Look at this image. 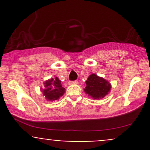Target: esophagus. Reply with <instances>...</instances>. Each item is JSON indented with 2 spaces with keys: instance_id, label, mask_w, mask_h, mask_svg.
Returning <instances> with one entry per match:
<instances>
[{
  "instance_id": "1",
  "label": "esophagus",
  "mask_w": 150,
  "mask_h": 150,
  "mask_svg": "<svg viewBox=\"0 0 150 150\" xmlns=\"http://www.w3.org/2000/svg\"><path fill=\"white\" fill-rule=\"evenodd\" d=\"M77 81L75 80V81H70L69 82V85H75V84H77Z\"/></svg>"
}]
</instances>
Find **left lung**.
<instances>
[{"mask_svg": "<svg viewBox=\"0 0 150 150\" xmlns=\"http://www.w3.org/2000/svg\"><path fill=\"white\" fill-rule=\"evenodd\" d=\"M85 82L86 87L84 91L94 99L104 98L111 90V84L96 74L89 75Z\"/></svg>", "mask_w": 150, "mask_h": 150, "instance_id": "8db88e82", "label": "left lung"}]
</instances>
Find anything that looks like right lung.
Masks as SVG:
<instances>
[{"instance_id":"1","label":"right lung","mask_w":150,"mask_h":150,"mask_svg":"<svg viewBox=\"0 0 150 150\" xmlns=\"http://www.w3.org/2000/svg\"><path fill=\"white\" fill-rule=\"evenodd\" d=\"M61 83V80H59L57 77L44 82L45 89H42V92L48 101L58 100L59 98L64 94L65 89L62 87Z\"/></svg>"}]
</instances>
